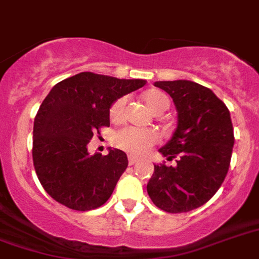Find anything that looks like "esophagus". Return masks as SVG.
<instances>
[{"mask_svg": "<svg viewBox=\"0 0 259 259\" xmlns=\"http://www.w3.org/2000/svg\"><path fill=\"white\" fill-rule=\"evenodd\" d=\"M127 158H129V165H134V163H137L138 161H140V158L136 157V155H129Z\"/></svg>", "mask_w": 259, "mask_h": 259, "instance_id": "34e87169", "label": "esophagus"}]
</instances>
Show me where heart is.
<instances>
[{"label":"heart","instance_id":"b5f03b06","mask_svg":"<svg viewBox=\"0 0 259 259\" xmlns=\"http://www.w3.org/2000/svg\"><path fill=\"white\" fill-rule=\"evenodd\" d=\"M144 100L151 111L157 114L165 111L170 106L169 97L159 90H149L144 94ZM126 97L115 100L110 106L109 115L113 121H119L122 118L123 110L126 106ZM158 133L154 129H144L137 126H125L118 130L114 136V145L122 150L133 153V154H145L158 142Z\"/></svg>","mask_w":259,"mask_h":259}]
</instances>
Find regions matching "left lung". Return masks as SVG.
<instances>
[{
    "label": "left lung",
    "mask_w": 259,
    "mask_h": 259,
    "mask_svg": "<svg viewBox=\"0 0 259 259\" xmlns=\"http://www.w3.org/2000/svg\"><path fill=\"white\" fill-rule=\"evenodd\" d=\"M154 86L173 98L177 129L159 149L177 166L154 165L148 194L167 213H186L206 203L228 174L234 132L226 105L205 86L193 81H158Z\"/></svg>",
    "instance_id": "1"
}]
</instances>
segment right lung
<instances>
[{
	"label": "right lung",
	"mask_w": 259,
	"mask_h": 259,
	"mask_svg": "<svg viewBox=\"0 0 259 259\" xmlns=\"http://www.w3.org/2000/svg\"><path fill=\"white\" fill-rule=\"evenodd\" d=\"M146 83L82 71L58 82L42 101L33 127V163L46 193L69 209L104 205L127 167L122 150L90 155L88 144L110 126L109 110L119 97Z\"/></svg>",
	"instance_id": "add662e5"
}]
</instances>
